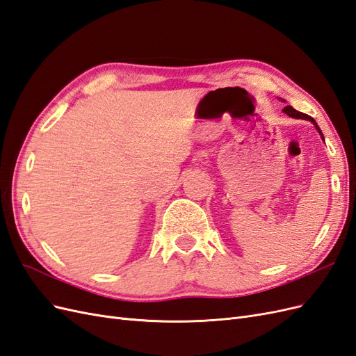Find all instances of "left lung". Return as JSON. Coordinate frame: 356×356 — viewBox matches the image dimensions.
<instances>
[{
	"instance_id": "left-lung-1",
	"label": "left lung",
	"mask_w": 356,
	"mask_h": 356,
	"mask_svg": "<svg viewBox=\"0 0 356 356\" xmlns=\"http://www.w3.org/2000/svg\"><path fill=\"white\" fill-rule=\"evenodd\" d=\"M284 113L285 114H288L289 117H294V118H305V120H310L312 123H314L315 126H316V129H318V132L321 134V136H322V132H321V129L318 127V124H316V122L314 120V118H312L310 115H307V114H303V113H300V111H297V110H294L293 106L291 105H286L285 108H284ZM322 139H324V136H322Z\"/></svg>"
}]
</instances>
